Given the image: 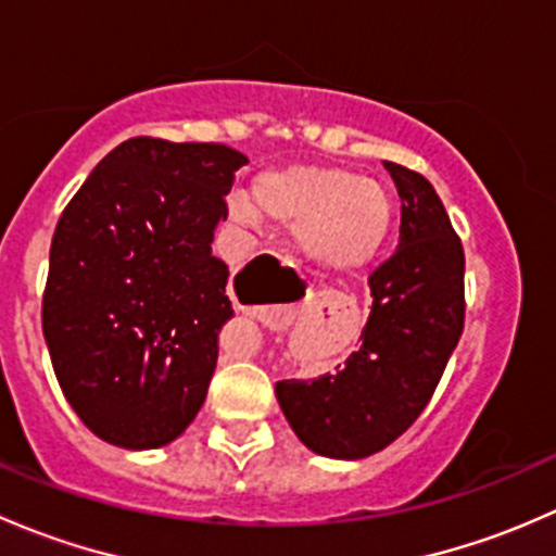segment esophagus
Listing matches in <instances>:
<instances>
[{"mask_svg":"<svg viewBox=\"0 0 556 556\" xmlns=\"http://www.w3.org/2000/svg\"><path fill=\"white\" fill-rule=\"evenodd\" d=\"M290 293H293V295H290V299L299 301V299H306V293H309V290H304V285H301L299 279H295V282L290 285ZM231 299L237 301V293H233V290H231ZM277 309H282V306H277Z\"/></svg>","mask_w":556,"mask_h":556,"instance_id":"obj_1","label":"esophagus"}]
</instances>
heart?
<instances>
[{"label":"heart","instance_id":"1","mask_svg":"<svg viewBox=\"0 0 556 556\" xmlns=\"http://www.w3.org/2000/svg\"><path fill=\"white\" fill-rule=\"evenodd\" d=\"M252 210L279 226L299 228V239L319 266L350 271L371 263L390 239L395 204L379 179L336 166H288L252 182ZM247 204H233L239 220H252Z\"/></svg>","mask_w":556,"mask_h":556}]
</instances>
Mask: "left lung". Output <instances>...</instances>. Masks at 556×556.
I'll use <instances>...</instances> for the list:
<instances>
[{"label": "left lung", "instance_id": "obj_1", "mask_svg": "<svg viewBox=\"0 0 556 556\" xmlns=\"http://www.w3.org/2000/svg\"><path fill=\"white\" fill-rule=\"evenodd\" d=\"M401 195L397 250L368 277L371 314L336 374L285 379L277 401L312 452L361 459L401 439L433 397L465 325V252L433 185L384 161Z\"/></svg>", "mask_w": 556, "mask_h": 556}]
</instances>
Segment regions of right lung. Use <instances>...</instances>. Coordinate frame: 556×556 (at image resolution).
<instances>
[{
    "instance_id": "obj_1",
    "label": "right lung",
    "mask_w": 556,
    "mask_h": 556,
    "mask_svg": "<svg viewBox=\"0 0 556 556\" xmlns=\"http://www.w3.org/2000/svg\"><path fill=\"white\" fill-rule=\"evenodd\" d=\"M244 164L217 142L131 137L61 212L42 333L61 392L106 444H169L204 403L233 314L212 231Z\"/></svg>"
}]
</instances>
